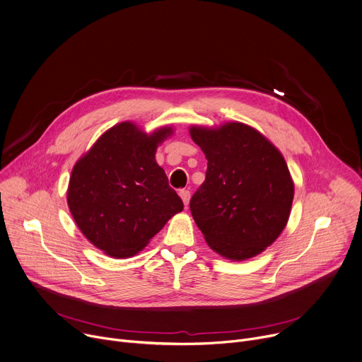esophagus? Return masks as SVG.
Masks as SVG:
<instances>
[{"instance_id":"esophagus-1","label":"esophagus","mask_w":362,"mask_h":362,"mask_svg":"<svg viewBox=\"0 0 362 362\" xmlns=\"http://www.w3.org/2000/svg\"><path fill=\"white\" fill-rule=\"evenodd\" d=\"M179 196H180V198H182V201H183L185 206L187 208V205H189V201H190V192H189L187 189H182V190H179Z\"/></svg>"}]
</instances>
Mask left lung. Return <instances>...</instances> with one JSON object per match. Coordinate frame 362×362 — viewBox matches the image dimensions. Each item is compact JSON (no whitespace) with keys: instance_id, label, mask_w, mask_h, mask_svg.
Segmentation results:
<instances>
[{"instance_id":"obj_1","label":"left lung","mask_w":362,"mask_h":362,"mask_svg":"<svg viewBox=\"0 0 362 362\" xmlns=\"http://www.w3.org/2000/svg\"><path fill=\"white\" fill-rule=\"evenodd\" d=\"M206 156L205 182L190 212L208 245L231 259L267 248L284 229L294 186L280 151L254 128L229 122L218 129L190 128Z\"/></svg>"}]
</instances>
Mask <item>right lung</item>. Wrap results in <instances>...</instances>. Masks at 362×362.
I'll return each mask as SVG.
<instances>
[{
    "mask_svg": "<svg viewBox=\"0 0 362 362\" xmlns=\"http://www.w3.org/2000/svg\"><path fill=\"white\" fill-rule=\"evenodd\" d=\"M172 128L151 136L121 122L75 164L68 205L82 234L111 257L137 254L183 202L156 163L157 144Z\"/></svg>",
    "mask_w": 362,
    "mask_h": 362,
    "instance_id": "obj_1",
    "label": "right lung"
}]
</instances>
